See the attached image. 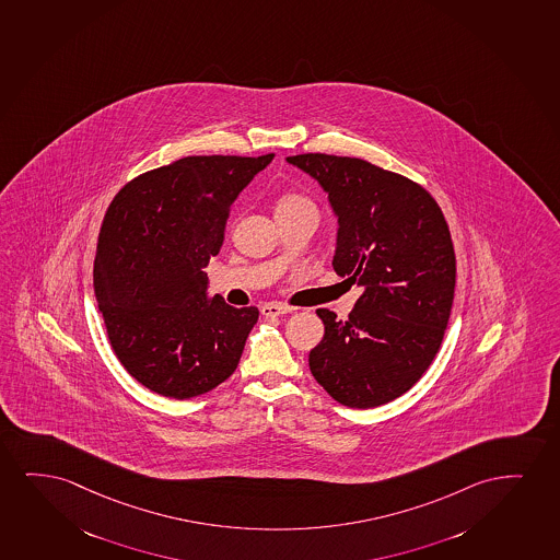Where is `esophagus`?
<instances>
[{"mask_svg":"<svg viewBox=\"0 0 560 560\" xmlns=\"http://www.w3.org/2000/svg\"><path fill=\"white\" fill-rule=\"evenodd\" d=\"M260 312L261 315H266V317H279V315H287V313L294 312V307L283 304H266L261 305Z\"/></svg>","mask_w":560,"mask_h":560,"instance_id":"obj_1","label":"esophagus"}]
</instances>
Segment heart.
<instances>
[{
  "mask_svg": "<svg viewBox=\"0 0 560 560\" xmlns=\"http://www.w3.org/2000/svg\"><path fill=\"white\" fill-rule=\"evenodd\" d=\"M304 207H313L312 201H310L307 197L294 194V191H289V194H283V196L279 197L276 212L294 211V209H304Z\"/></svg>",
  "mask_w": 560,
  "mask_h": 560,
  "instance_id": "b5f03b06",
  "label": "heart"
}]
</instances>
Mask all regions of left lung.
Masks as SVG:
<instances>
[{
	"mask_svg": "<svg viewBox=\"0 0 560 560\" xmlns=\"http://www.w3.org/2000/svg\"><path fill=\"white\" fill-rule=\"evenodd\" d=\"M287 161L327 191L338 217L332 266L363 287L348 320L317 310L325 336L310 371L343 407H380L407 393L441 348L456 287L451 230L407 176L327 153Z\"/></svg>",
	"mask_w": 560,
	"mask_h": 560,
	"instance_id": "1",
	"label": "left lung"
}]
</instances>
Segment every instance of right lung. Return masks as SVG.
Here are the masks:
<instances>
[{
  "label": "right lung",
  "instance_id": "right-lung-1",
  "mask_svg": "<svg viewBox=\"0 0 560 560\" xmlns=\"http://www.w3.org/2000/svg\"><path fill=\"white\" fill-rule=\"evenodd\" d=\"M273 153L189 155L117 191L102 220L95 294L125 371L171 399L211 392L240 364L258 310L209 299L232 203Z\"/></svg>",
  "mask_w": 560,
  "mask_h": 560
}]
</instances>
